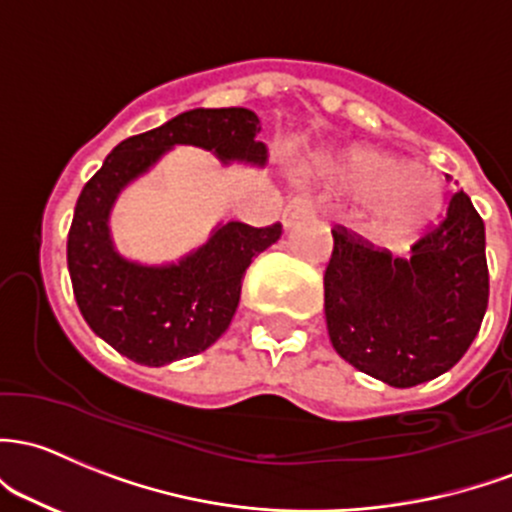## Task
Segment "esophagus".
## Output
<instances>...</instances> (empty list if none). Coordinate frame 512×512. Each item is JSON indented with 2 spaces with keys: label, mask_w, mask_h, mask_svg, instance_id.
<instances>
[{
  "label": "esophagus",
  "mask_w": 512,
  "mask_h": 512,
  "mask_svg": "<svg viewBox=\"0 0 512 512\" xmlns=\"http://www.w3.org/2000/svg\"><path fill=\"white\" fill-rule=\"evenodd\" d=\"M314 213H316L314 198H311V196H297V198H292V201L287 203V208H284L282 223L287 225V228H292L294 223H299V220H304V218H311Z\"/></svg>",
  "instance_id": "esophagus-1"
}]
</instances>
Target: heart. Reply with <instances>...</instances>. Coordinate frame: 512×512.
<instances>
[{"label": "heart", "mask_w": 512, "mask_h": 512, "mask_svg": "<svg viewBox=\"0 0 512 512\" xmlns=\"http://www.w3.org/2000/svg\"><path fill=\"white\" fill-rule=\"evenodd\" d=\"M316 169L348 191L370 196L373 223L385 233H405L437 213L441 188L437 176L419 164L368 147L321 157Z\"/></svg>", "instance_id": "1"}]
</instances>
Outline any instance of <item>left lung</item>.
Returning <instances> with one entry per match:
<instances>
[{"mask_svg": "<svg viewBox=\"0 0 512 512\" xmlns=\"http://www.w3.org/2000/svg\"><path fill=\"white\" fill-rule=\"evenodd\" d=\"M324 272V311L333 348L346 363L392 387H412L454 368L488 306L486 228L464 191L392 257L353 230L333 225Z\"/></svg>", "mask_w": 512, "mask_h": 512, "instance_id": "left-lung-1", "label": "left lung"}]
</instances>
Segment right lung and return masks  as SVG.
I'll use <instances>...</instances> for the list:
<instances>
[{"label": "right lung", "instance_id": "add662e5", "mask_svg": "<svg viewBox=\"0 0 512 512\" xmlns=\"http://www.w3.org/2000/svg\"><path fill=\"white\" fill-rule=\"evenodd\" d=\"M260 117L245 107L191 110L134 134L107 154L83 186L68 230V272L88 326L117 353L149 368L213 346L230 326L252 257L279 240L282 225L225 223L179 265L142 267L122 260L107 230L120 188L144 174L174 144L211 149L223 161L265 164Z\"/></svg>", "mask_w": 512, "mask_h": 512}]
</instances>
